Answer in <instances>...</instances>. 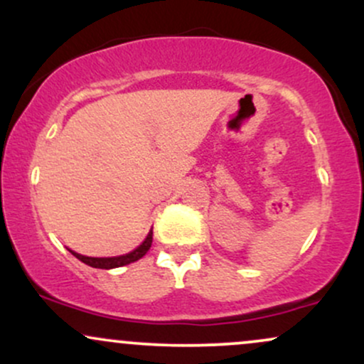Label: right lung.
I'll return each mask as SVG.
<instances>
[{
    "label": "right lung",
    "mask_w": 364,
    "mask_h": 364,
    "mask_svg": "<svg viewBox=\"0 0 364 364\" xmlns=\"http://www.w3.org/2000/svg\"><path fill=\"white\" fill-rule=\"evenodd\" d=\"M150 246H152V231L149 232V236L145 237V241L139 246V248L133 250V252H129L127 255H121V257L92 258V257H83V255L75 253V252H72V250H70V252H72L73 257H77L78 260L87 263V265L94 267V269H116V267H123V265H128V263L140 260V258L149 252Z\"/></svg>",
    "instance_id": "right-lung-1"
}]
</instances>
